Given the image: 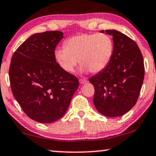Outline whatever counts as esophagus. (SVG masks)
Segmentation results:
<instances>
[{"instance_id":"1","label":"esophagus","mask_w":156,"mask_h":156,"mask_svg":"<svg viewBox=\"0 0 156 156\" xmlns=\"http://www.w3.org/2000/svg\"><path fill=\"white\" fill-rule=\"evenodd\" d=\"M87 82V80H84V79H81V80H80V83L81 84H85Z\"/></svg>"}]
</instances>
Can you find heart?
<instances>
[{"label": "heart", "mask_w": 156, "mask_h": 156, "mask_svg": "<svg viewBox=\"0 0 156 156\" xmlns=\"http://www.w3.org/2000/svg\"><path fill=\"white\" fill-rule=\"evenodd\" d=\"M114 45L106 34L82 33L67 39L64 48H57L54 57L59 66L66 72L74 71L80 61L82 73L102 72L110 63Z\"/></svg>", "instance_id": "obj_1"}]
</instances>
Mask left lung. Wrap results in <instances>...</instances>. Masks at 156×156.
Listing matches in <instances>:
<instances>
[{"instance_id": "obj_1", "label": "left lung", "mask_w": 156, "mask_h": 156, "mask_svg": "<svg viewBox=\"0 0 156 156\" xmlns=\"http://www.w3.org/2000/svg\"><path fill=\"white\" fill-rule=\"evenodd\" d=\"M113 37V57L104 70L90 78L95 88L93 102L99 113L121 116L136 104L144 80V61L131 38L115 30H102Z\"/></svg>"}]
</instances>
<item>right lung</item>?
Listing matches in <instances>:
<instances>
[{
	"label": "right lung",
	"instance_id": "right-lung-1",
	"mask_svg": "<svg viewBox=\"0 0 156 156\" xmlns=\"http://www.w3.org/2000/svg\"><path fill=\"white\" fill-rule=\"evenodd\" d=\"M63 33L32 34L11 58L9 80L13 97L30 119L52 123L66 112L79 87L78 79L63 71L54 51Z\"/></svg>",
	"mask_w": 156,
	"mask_h": 156
}]
</instances>
